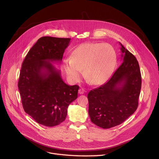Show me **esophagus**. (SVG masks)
<instances>
[{
  "label": "esophagus",
  "mask_w": 159,
  "mask_h": 159,
  "mask_svg": "<svg viewBox=\"0 0 159 159\" xmlns=\"http://www.w3.org/2000/svg\"><path fill=\"white\" fill-rule=\"evenodd\" d=\"M85 92H86V91L84 88H80L79 89V94H80V95L84 94Z\"/></svg>",
  "instance_id": "1"
}]
</instances>
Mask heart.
Masks as SVG:
<instances>
[{
	"instance_id": "1",
	"label": "heart",
	"mask_w": 159,
	"mask_h": 159,
	"mask_svg": "<svg viewBox=\"0 0 159 159\" xmlns=\"http://www.w3.org/2000/svg\"><path fill=\"white\" fill-rule=\"evenodd\" d=\"M115 62V50L110 44L85 43L74 50L70 60H66L63 67L71 82L79 81L83 70V76L88 82L100 85L109 79Z\"/></svg>"
}]
</instances>
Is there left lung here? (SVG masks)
<instances>
[{
  "mask_svg": "<svg viewBox=\"0 0 159 159\" xmlns=\"http://www.w3.org/2000/svg\"><path fill=\"white\" fill-rule=\"evenodd\" d=\"M119 44L122 63L104 84L88 95L91 121L104 129L122 124L138 107L142 83L139 65L135 57Z\"/></svg>",
  "mask_w": 159,
  "mask_h": 159,
  "instance_id": "obj_1",
  "label": "left lung"
}]
</instances>
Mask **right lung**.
Listing matches in <instances>:
<instances>
[{"mask_svg":"<svg viewBox=\"0 0 159 159\" xmlns=\"http://www.w3.org/2000/svg\"><path fill=\"white\" fill-rule=\"evenodd\" d=\"M71 39L43 37L30 49L22 64L18 87L24 110L37 123L53 127L62 122L68 106L77 98L79 87L66 84L61 62Z\"/></svg>","mask_w":159,"mask_h":159,"instance_id":"1","label":"right lung"}]
</instances>
